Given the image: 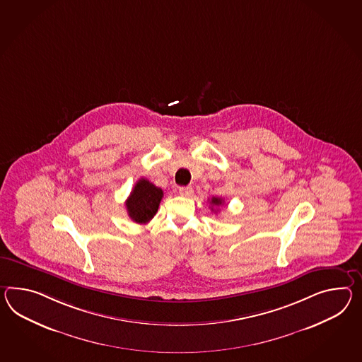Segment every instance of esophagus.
<instances>
[{"label": "esophagus", "instance_id": "1", "mask_svg": "<svg viewBox=\"0 0 362 362\" xmlns=\"http://www.w3.org/2000/svg\"><path fill=\"white\" fill-rule=\"evenodd\" d=\"M192 194H194V188H192L191 185H188V187H180V188H179V194H180V196L189 197V196H192Z\"/></svg>", "mask_w": 362, "mask_h": 362}]
</instances>
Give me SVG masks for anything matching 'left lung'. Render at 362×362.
Segmentation results:
<instances>
[{"label":"left lung","instance_id":"8db88e82","mask_svg":"<svg viewBox=\"0 0 362 362\" xmlns=\"http://www.w3.org/2000/svg\"><path fill=\"white\" fill-rule=\"evenodd\" d=\"M223 204V200L221 199V197H212V200H211V205H212V211L213 206H220Z\"/></svg>","mask_w":362,"mask_h":362}]
</instances>
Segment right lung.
I'll use <instances>...</instances> for the list:
<instances>
[{
  "instance_id": "add662e5",
  "label": "right lung",
  "mask_w": 362,
  "mask_h": 362,
  "mask_svg": "<svg viewBox=\"0 0 362 362\" xmlns=\"http://www.w3.org/2000/svg\"><path fill=\"white\" fill-rule=\"evenodd\" d=\"M163 191L141 177L125 202L127 212L131 220L137 223H148L158 211Z\"/></svg>"
}]
</instances>
